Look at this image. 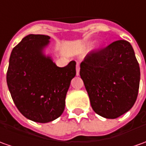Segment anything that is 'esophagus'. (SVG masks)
I'll use <instances>...</instances> for the list:
<instances>
[{
    "mask_svg": "<svg viewBox=\"0 0 146 146\" xmlns=\"http://www.w3.org/2000/svg\"><path fill=\"white\" fill-rule=\"evenodd\" d=\"M76 73H77V75L78 76L79 73H80V64L79 63H77V65H76Z\"/></svg>",
    "mask_w": 146,
    "mask_h": 146,
    "instance_id": "34e87169",
    "label": "esophagus"
}]
</instances>
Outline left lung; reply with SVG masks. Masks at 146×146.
<instances>
[{
	"label": "left lung",
	"instance_id": "obj_1",
	"mask_svg": "<svg viewBox=\"0 0 146 146\" xmlns=\"http://www.w3.org/2000/svg\"><path fill=\"white\" fill-rule=\"evenodd\" d=\"M80 67V76L96 113L114 119L133 106L139 90L140 67L127 40H116L88 53Z\"/></svg>",
	"mask_w": 146,
	"mask_h": 146
}]
</instances>
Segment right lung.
Returning a JSON list of instances; mask_svg holds the SVG:
<instances>
[{
  "label": "right lung",
  "instance_id": "obj_1",
  "mask_svg": "<svg viewBox=\"0 0 146 146\" xmlns=\"http://www.w3.org/2000/svg\"><path fill=\"white\" fill-rule=\"evenodd\" d=\"M46 35L29 34L11 52L7 85L18 110L35 122L52 121L62 114L76 62L58 67L43 53L49 43Z\"/></svg>",
  "mask_w": 146,
  "mask_h": 146
}]
</instances>
